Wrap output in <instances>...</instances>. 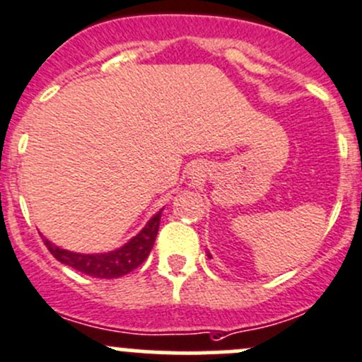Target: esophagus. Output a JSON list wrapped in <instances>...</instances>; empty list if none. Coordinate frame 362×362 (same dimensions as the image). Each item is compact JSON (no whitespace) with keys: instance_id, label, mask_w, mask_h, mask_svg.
Instances as JSON below:
<instances>
[{"instance_id":"esophagus-1","label":"esophagus","mask_w":362,"mask_h":362,"mask_svg":"<svg viewBox=\"0 0 362 362\" xmlns=\"http://www.w3.org/2000/svg\"><path fill=\"white\" fill-rule=\"evenodd\" d=\"M202 177H204V170L202 168V164H196V166H192L191 171H189V178H191L192 182H198V180H202Z\"/></svg>"}]
</instances>
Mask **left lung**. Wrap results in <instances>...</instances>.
Wrapping results in <instances>:
<instances>
[{"mask_svg": "<svg viewBox=\"0 0 362 362\" xmlns=\"http://www.w3.org/2000/svg\"><path fill=\"white\" fill-rule=\"evenodd\" d=\"M206 255H208V257H210V259H211V254H210V252H208V250H206Z\"/></svg>", "mask_w": 362, "mask_h": 362, "instance_id": "obj_1", "label": "left lung"}]
</instances>
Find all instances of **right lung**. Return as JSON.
Listing matches in <instances>:
<instances>
[{"label": "right lung", "mask_w": 362, "mask_h": 362, "mask_svg": "<svg viewBox=\"0 0 362 362\" xmlns=\"http://www.w3.org/2000/svg\"><path fill=\"white\" fill-rule=\"evenodd\" d=\"M163 210L164 208H160L158 214L152 215L147 224L133 238L127 240L119 249H113L110 252L80 254V252L61 249L43 235L42 238L45 242L47 249L50 250V254L59 262L69 266V268L76 269L83 275L94 276V279H119V276H124L133 272V269H136L148 257L152 247H154L156 236H158Z\"/></svg>", "instance_id": "right-lung-1"}]
</instances>
